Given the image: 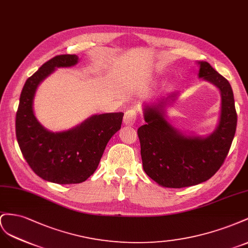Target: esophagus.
I'll return each instance as SVG.
<instances>
[{
  "label": "esophagus",
  "instance_id": "esophagus-1",
  "mask_svg": "<svg viewBox=\"0 0 248 248\" xmlns=\"http://www.w3.org/2000/svg\"><path fill=\"white\" fill-rule=\"evenodd\" d=\"M137 119V113L135 110H128L124 113V124L125 125H133Z\"/></svg>",
  "mask_w": 248,
  "mask_h": 248
}]
</instances>
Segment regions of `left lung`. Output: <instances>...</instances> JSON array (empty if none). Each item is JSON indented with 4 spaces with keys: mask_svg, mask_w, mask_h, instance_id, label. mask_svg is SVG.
I'll return each instance as SVG.
<instances>
[{
    "mask_svg": "<svg viewBox=\"0 0 248 248\" xmlns=\"http://www.w3.org/2000/svg\"><path fill=\"white\" fill-rule=\"evenodd\" d=\"M197 63L200 79L220 91V117L213 133L188 136L168 122L166 107L178 93L144 105L146 124L138 129L141 159L145 173L162 187H189L209 180L222 165L235 136L237 113L231 84L208 62Z\"/></svg>",
    "mask_w": 248,
    "mask_h": 248,
    "instance_id": "8db88e82",
    "label": "left lung"
}]
</instances>
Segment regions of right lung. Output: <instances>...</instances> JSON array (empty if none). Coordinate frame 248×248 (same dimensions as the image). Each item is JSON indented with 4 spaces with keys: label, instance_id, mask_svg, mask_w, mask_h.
<instances>
[{
    "label": "right lung",
    "instance_id": "obj_1",
    "mask_svg": "<svg viewBox=\"0 0 248 248\" xmlns=\"http://www.w3.org/2000/svg\"><path fill=\"white\" fill-rule=\"evenodd\" d=\"M78 62L77 55H59L42 64L26 81L16 112V139L27 163L41 179L61 185L82 183L96 170L124 116L123 112L95 114L62 132L48 131L38 122L33 110L38 85L56 68L74 66Z\"/></svg>",
    "mask_w": 248,
    "mask_h": 248
}]
</instances>
